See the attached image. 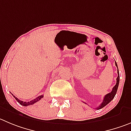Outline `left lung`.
Segmentation results:
<instances>
[{
  "label": "left lung",
  "instance_id": "1",
  "mask_svg": "<svg viewBox=\"0 0 131 131\" xmlns=\"http://www.w3.org/2000/svg\"><path fill=\"white\" fill-rule=\"evenodd\" d=\"M115 64H116V66L117 67V68H118L117 63H115ZM118 78H117V79H116V84L115 86L113 87L112 91H111L110 93L107 94H106L105 96L104 99H103V102L101 103V105H100L98 107H97V108H96L97 110L101 109V108H103L105 106H106L107 104H108V103H109L111 102L112 100H113L114 97V96H115L116 94V92H117V90H118V85H119V71H118Z\"/></svg>",
  "mask_w": 131,
  "mask_h": 131
}]
</instances>
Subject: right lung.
Here are the masks:
<instances>
[{
	"instance_id": "right-lung-1",
	"label": "right lung",
	"mask_w": 131,
	"mask_h": 131,
	"mask_svg": "<svg viewBox=\"0 0 131 131\" xmlns=\"http://www.w3.org/2000/svg\"><path fill=\"white\" fill-rule=\"evenodd\" d=\"M12 95H13V94H12ZM13 97L15 98V100H17V101L18 102H19V103L21 105L25 106V107H26V106L30 105H34V103H35L36 102H37V101H39V100H41V99L43 97V96H42V95H41V96H38V97H37L36 98H35L34 100H31V101H27V102H26V101H21V100H19L17 97H16L15 96H13Z\"/></svg>"
}]
</instances>
